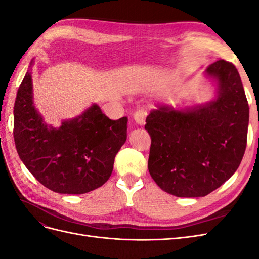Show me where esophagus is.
I'll return each instance as SVG.
<instances>
[{"instance_id":"obj_1","label":"esophagus","mask_w":259,"mask_h":259,"mask_svg":"<svg viewBox=\"0 0 259 259\" xmlns=\"http://www.w3.org/2000/svg\"><path fill=\"white\" fill-rule=\"evenodd\" d=\"M146 111L144 110H138L134 113V121L138 124V125H145L146 123Z\"/></svg>"}]
</instances>
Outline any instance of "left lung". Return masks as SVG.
I'll use <instances>...</instances> for the list:
<instances>
[{
    "label": "left lung",
    "mask_w": 259,
    "mask_h": 259,
    "mask_svg": "<svg viewBox=\"0 0 259 259\" xmlns=\"http://www.w3.org/2000/svg\"><path fill=\"white\" fill-rule=\"evenodd\" d=\"M205 74L217 82L214 100L186 110L160 106L146 119L149 173L162 190L180 198L205 197L221 187L246 148L249 110L237 68L219 59Z\"/></svg>",
    "instance_id": "left-lung-1"
}]
</instances>
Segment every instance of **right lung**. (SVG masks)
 Returning a JSON list of instances; mask_svg holds the SVG:
<instances>
[{
  "label": "right lung",
  "instance_id": "right-lung-1",
  "mask_svg": "<svg viewBox=\"0 0 259 259\" xmlns=\"http://www.w3.org/2000/svg\"><path fill=\"white\" fill-rule=\"evenodd\" d=\"M126 116L110 120L95 104L58 128L48 126L33 105L30 71L18 89L14 106L18 155L36 180L54 192L82 194L103 186L126 142Z\"/></svg>",
  "mask_w": 259,
  "mask_h": 259
}]
</instances>
